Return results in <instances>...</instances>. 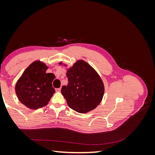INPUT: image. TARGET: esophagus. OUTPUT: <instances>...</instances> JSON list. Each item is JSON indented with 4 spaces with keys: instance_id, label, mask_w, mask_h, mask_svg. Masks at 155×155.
Wrapping results in <instances>:
<instances>
[{
    "instance_id": "esophagus-1",
    "label": "esophagus",
    "mask_w": 155,
    "mask_h": 155,
    "mask_svg": "<svg viewBox=\"0 0 155 155\" xmlns=\"http://www.w3.org/2000/svg\"><path fill=\"white\" fill-rule=\"evenodd\" d=\"M55 91H56V92H60V91H61V88H56V89H55Z\"/></svg>"
}]
</instances>
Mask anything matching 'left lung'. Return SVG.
Masks as SVG:
<instances>
[{"label": "left lung", "mask_w": 155, "mask_h": 155, "mask_svg": "<svg viewBox=\"0 0 155 155\" xmlns=\"http://www.w3.org/2000/svg\"><path fill=\"white\" fill-rule=\"evenodd\" d=\"M63 64V62L59 63ZM66 67L67 64H64ZM68 85H63L61 94L70 108L79 113H87L99 105L104 95L105 87L100 75L90 64L78 60L66 73Z\"/></svg>", "instance_id": "obj_1"}]
</instances>
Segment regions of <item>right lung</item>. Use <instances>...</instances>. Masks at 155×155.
Instances as JSON below:
<instances>
[{"mask_svg":"<svg viewBox=\"0 0 155 155\" xmlns=\"http://www.w3.org/2000/svg\"><path fill=\"white\" fill-rule=\"evenodd\" d=\"M48 68L45 63L35 61L16 83L15 90L18 100L30 109L46 106L55 92L51 85L55 76L46 72Z\"/></svg>","mask_w":155,"mask_h":155,"instance_id":"add662e5","label":"right lung"}]
</instances>
